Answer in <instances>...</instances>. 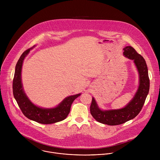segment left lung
<instances>
[{"instance_id":"1","label":"left lung","mask_w":160,"mask_h":160,"mask_svg":"<svg viewBox=\"0 0 160 160\" xmlns=\"http://www.w3.org/2000/svg\"><path fill=\"white\" fill-rule=\"evenodd\" d=\"M123 55L133 61L139 74V86L138 91L123 108L119 109L101 110L92 98L90 106V113L98 122L108 125H117L134 118L141 111L149 90V78L148 66L144 58L131 46L123 49Z\"/></svg>"}]
</instances>
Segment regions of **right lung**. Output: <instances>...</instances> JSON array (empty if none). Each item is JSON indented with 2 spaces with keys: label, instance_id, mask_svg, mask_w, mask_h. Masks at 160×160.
Instances as JSON below:
<instances>
[{
  "label": "right lung",
  "instance_id": "1",
  "mask_svg": "<svg viewBox=\"0 0 160 160\" xmlns=\"http://www.w3.org/2000/svg\"><path fill=\"white\" fill-rule=\"evenodd\" d=\"M32 48L27 49L22 54L16 65L12 82L14 97L22 112L28 119L42 124H52L62 121L69 114L71 106L74 100L80 96L81 94L67 97L58 106L54 108H42L33 104L26 96L21 83L22 62Z\"/></svg>",
  "mask_w": 160,
  "mask_h": 160
}]
</instances>
